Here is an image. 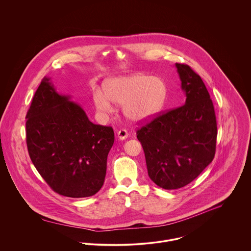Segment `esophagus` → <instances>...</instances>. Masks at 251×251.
<instances>
[{
	"instance_id": "34e87169",
	"label": "esophagus",
	"mask_w": 251,
	"mask_h": 251,
	"mask_svg": "<svg viewBox=\"0 0 251 251\" xmlns=\"http://www.w3.org/2000/svg\"><path fill=\"white\" fill-rule=\"evenodd\" d=\"M127 136H128V133H127V131L126 129H120L118 131V138L120 140H125V139L127 138Z\"/></svg>"
}]
</instances>
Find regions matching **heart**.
Wrapping results in <instances>:
<instances>
[{
    "label": "heart",
    "instance_id": "obj_1",
    "mask_svg": "<svg viewBox=\"0 0 251 251\" xmlns=\"http://www.w3.org/2000/svg\"><path fill=\"white\" fill-rule=\"evenodd\" d=\"M167 86L159 77L130 74L107 79L103 91L97 89L93 100L102 114L115 111L113 103L123 104L124 116L133 122L142 123L151 119L164 106Z\"/></svg>",
    "mask_w": 251,
    "mask_h": 251
}]
</instances>
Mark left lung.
<instances>
[{"mask_svg": "<svg viewBox=\"0 0 251 251\" xmlns=\"http://www.w3.org/2000/svg\"><path fill=\"white\" fill-rule=\"evenodd\" d=\"M184 105L154 118L137 131L148 174L164 189H178L196 179L213 161L216 144L215 109L201 77L175 64Z\"/></svg>", "mask_w": 251, "mask_h": 251, "instance_id": "1", "label": "left lung"}]
</instances>
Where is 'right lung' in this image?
Segmentation results:
<instances>
[{"mask_svg":"<svg viewBox=\"0 0 251 251\" xmlns=\"http://www.w3.org/2000/svg\"><path fill=\"white\" fill-rule=\"evenodd\" d=\"M26 119L30 157L49 186L72 198L96 194L105 179L113 128L93 124L72 96L59 94L47 76Z\"/></svg>","mask_w":251,"mask_h":251,"instance_id":"1","label":"right lung"}]
</instances>
